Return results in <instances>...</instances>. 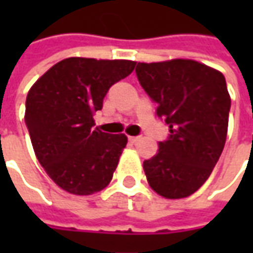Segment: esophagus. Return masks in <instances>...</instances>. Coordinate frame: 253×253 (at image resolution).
I'll use <instances>...</instances> for the list:
<instances>
[{"instance_id":"esophagus-1","label":"esophagus","mask_w":253,"mask_h":253,"mask_svg":"<svg viewBox=\"0 0 253 253\" xmlns=\"http://www.w3.org/2000/svg\"><path fill=\"white\" fill-rule=\"evenodd\" d=\"M138 141H139V136H129V142L132 143H136Z\"/></svg>"}]
</instances>
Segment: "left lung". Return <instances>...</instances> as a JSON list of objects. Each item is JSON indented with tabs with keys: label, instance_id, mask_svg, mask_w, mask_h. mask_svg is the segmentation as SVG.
I'll list each match as a JSON object with an SVG mask.
<instances>
[{
	"label": "left lung",
	"instance_id": "obj_1",
	"mask_svg": "<svg viewBox=\"0 0 253 253\" xmlns=\"http://www.w3.org/2000/svg\"><path fill=\"white\" fill-rule=\"evenodd\" d=\"M135 72L170 131L143 162L148 183L165 199L189 197L209 179L225 145L231 107L225 77L191 59L138 63Z\"/></svg>",
	"mask_w": 253,
	"mask_h": 253
}]
</instances>
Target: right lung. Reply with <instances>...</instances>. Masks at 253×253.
Returning <instances> with one entry per match:
<instances>
[{
  "mask_svg": "<svg viewBox=\"0 0 253 253\" xmlns=\"http://www.w3.org/2000/svg\"><path fill=\"white\" fill-rule=\"evenodd\" d=\"M135 64L67 57L31 87L25 122L35 155L64 191L90 196L110 184L128 138L94 128V112L102 108L112 84L129 76Z\"/></svg>",
  "mask_w": 253,
  "mask_h": 253,
  "instance_id": "add662e5",
  "label": "right lung"
}]
</instances>
